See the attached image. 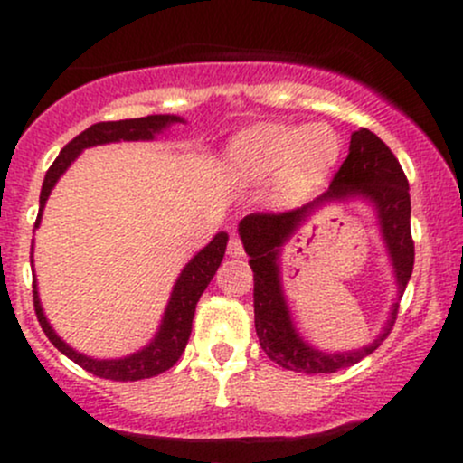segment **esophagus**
<instances>
[{"mask_svg": "<svg viewBox=\"0 0 463 463\" xmlns=\"http://www.w3.org/2000/svg\"><path fill=\"white\" fill-rule=\"evenodd\" d=\"M228 254H231V257H235V259L243 257V246H241V241H239L237 237H231V241H228Z\"/></svg>", "mask_w": 463, "mask_h": 463, "instance_id": "obj_1", "label": "esophagus"}]
</instances>
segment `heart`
<instances>
[{
    "label": "heart",
    "instance_id": "b5f03b06",
    "mask_svg": "<svg viewBox=\"0 0 463 463\" xmlns=\"http://www.w3.org/2000/svg\"><path fill=\"white\" fill-rule=\"evenodd\" d=\"M342 143L326 124H257L239 132L226 152V169L239 183L274 178L269 200L280 209L300 204L337 161Z\"/></svg>",
    "mask_w": 463,
    "mask_h": 463
}]
</instances>
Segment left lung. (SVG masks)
<instances>
[{
	"mask_svg": "<svg viewBox=\"0 0 463 463\" xmlns=\"http://www.w3.org/2000/svg\"><path fill=\"white\" fill-rule=\"evenodd\" d=\"M365 201L377 215L392 273L397 280V298L382 333L370 345L353 351H326L313 347L295 328L286 302L279 272V254L288 239L324 205ZM411 200L409 183L401 163L374 132L359 128L350 137L346 161L335 174L331 187L320 198L287 213H252L239 222V237L254 272V328L269 359L285 370L305 374H328L359 364L381 346L396 322L398 302L413 272Z\"/></svg>",
	"mask_w": 463,
	"mask_h": 463,
	"instance_id": "left-lung-1",
	"label": "left lung"
}]
</instances>
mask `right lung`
I'll return each mask as SVG.
<instances>
[{"mask_svg": "<svg viewBox=\"0 0 463 463\" xmlns=\"http://www.w3.org/2000/svg\"><path fill=\"white\" fill-rule=\"evenodd\" d=\"M174 124H184L183 117L178 115H147L139 117V119H121V121H102V124H93L91 128L80 132L73 141H69L62 147L61 154L52 167L47 169L43 189H41V209L39 217H36L34 231L41 226V217H43V209L50 198L52 189L56 187V183L61 180L62 174L71 167V163L82 154L87 147L95 146H106V143H119V141H154L158 135H163L165 130L172 128ZM228 243V232L220 231L217 235L206 243L200 252L194 254V259L180 269L176 283L172 287V294H169L167 307L158 324V331L154 333V337L146 346L137 350V353L126 354V357H115V359H98L89 357V354L78 353L76 348H71L62 337H58L54 328H52L50 320L45 317L43 305L39 298V287H36V274H34V285H32V294H34V311L39 317L41 328H43L50 342L61 350L65 357L76 361L80 368H84L91 374L99 376V379H110V381H141L150 379V376L161 374V372L169 370L174 364L180 359L184 346L189 342L191 335V324H194L195 316V305H198L200 296L204 294V289L209 287L211 279H213L217 268H220L222 259H224ZM34 241H32V252H30V263H34Z\"/></svg>", "mask_w": 463, "mask_h": 463, "instance_id": "add662e5", "label": "right lung"}]
</instances>
